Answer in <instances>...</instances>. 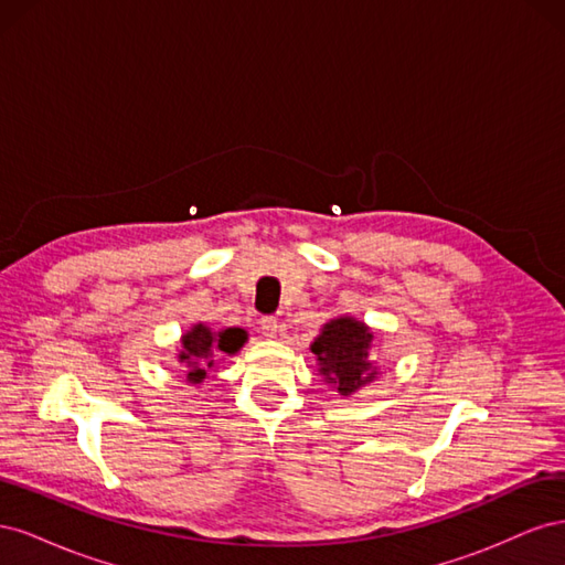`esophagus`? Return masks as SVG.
Returning <instances> with one entry per match:
<instances>
[{"label": "esophagus", "mask_w": 565, "mask_h": 565, "mask_svg": "<svg viewBox=\"0 0 565 565\" xmlns=\"http://www.w3.org/2000/svg\"><path fill=\"white\" fill-rule=\"evenodd\" d=\"M278 330H280V322H278V318H276V316H266V318H262V334H264V337L273 339V337L278 334Z\"/></svg>", "instance_id": "1"}]
</instances>
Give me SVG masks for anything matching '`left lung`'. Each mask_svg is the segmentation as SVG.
Listing matches in <instances>:
<instances>
[{
    "label": "left lung",
    "instance_id": "left-lung-1",
    "mask_svg": "<svg viewBox=\"0 0 565 565\" xmlns=\"http://www.w3.org/2000/svg\"><path fill=\"white\" fill-rule=\"evenodd\" d=\"M372 332L353 318H337L322 328V334L311 344L318 355L320 374L337 384L341 396L372 382L377 370L367 361Z\"/></svg>",
    "mask_w": 565,
    "mask_h": 565
}]
</instances>
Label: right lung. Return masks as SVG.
I'll list each match as a JSON object with an SVG mask.
<instances>
[{
    "instance_id": "obj_1",
    "label": "right lung",
    "mask_w": 565,
    "mask_h": 565,
    "mask_svg": "<svg viewBox=\"0 0 565 565\" xmlns=\"http://www.w3.org/2000/svg\"><path fill=\"white\" fill-rule=\"evenodd\" d=\"M245 330L228 328L221 332H212L204 324H195V328L183 334V349L179 353V361L188 365V382L200 384L207 377V367H214L216 358L224 353H235L245 344Z\"/></svg>"
}]
</instances>
